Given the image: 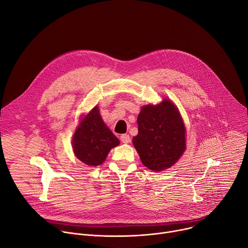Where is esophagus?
Here are the masks:
<instances>
[{
	"label": "esophagus",
	"mask_w": 248,
	"mask_h": 248,
	"mask_svg": "<svg viewBox=\"0 0 248 248\" xmlns=\"http://www.w3.org/2000/svg\"><path fill=\"white\" fill-rule=\"evenodd\" d=\"M121 141L123 143H129L130 142V136L128 134H122Z\"/></svg>",
	"instance_id": "34e87169"
}]
</instances>
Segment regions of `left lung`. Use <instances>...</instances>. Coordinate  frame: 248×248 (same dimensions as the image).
<instances>
[{"label": "left lung", "mask_w": 248, "mask_h": 248, "mask_svg": "<svg viewBox=\"0 0 248 248\" xmlns=\"http://www.w3.org/2000/svg\"><path fill=\"white\" fill-rule=\"evenodd\" d=\"M137 124L138 134L132 142L145 167L163 170L180 159L186 150V127L170 101L144 106Z\"/></svg>", "instance_id": "8db88e82"}]
</instances>
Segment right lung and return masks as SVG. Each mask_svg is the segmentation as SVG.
<instances>
[{
  "instance_id": "obj_1",
  "label": "right lung",
  "mask_w": 248,
  "mask_h": 248,
  "mask_svg": "<svg viewBox=\"0 0 248 248\" xmlns=\"http://www.w3.org/2000/svg\"><path fill=\"white\" fill-rule=\"evenodd\" d=\"M119 143L120 140L104 124L97 106L82 120L73 138L76 156L93 167L101 165L110 150Z\"/></svg>"
}]
</instances>
